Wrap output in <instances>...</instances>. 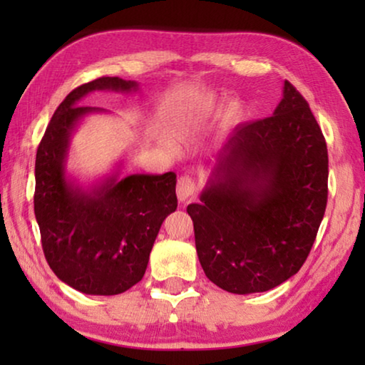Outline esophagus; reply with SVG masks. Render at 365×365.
<instances>
[{
  "instance_id": "esophagus-1",
  "label": "esophagus",
  "mask_w": 365,
  "mask_h": 365,
  "mask_svg": "<svg viewBox=\"0 0 365 365\" xmlns=\"http://www.w3.org/2000/svg\"><path fill=\"white\" fill-rule=\"evenodd\" d=\"M195 190H196V183H195V180L190 175H183V177L178 178V182H177V196H178V200H180L182 202L187 201L188 197L193 196Z\"/></svg>"
}]
</instances>
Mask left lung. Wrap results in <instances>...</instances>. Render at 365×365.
Segmentation results:
<instances>
[{"mask_svg": "<svg viewBox=\"0 0 365 365\" xmlns=\"http://www.w3.org/2000/svg\"><path fill=\"white\" fill-rule=\"evenodd\" d=\"M329 196V153L307 101L285 80L274 115L235 128L187 212L209 280L235 294L267 292L298 272Z\"/></svg>", "mask_w": 365, "mask_h": 365, "instance_id": "1", "label": "left lung"}]
</instances>
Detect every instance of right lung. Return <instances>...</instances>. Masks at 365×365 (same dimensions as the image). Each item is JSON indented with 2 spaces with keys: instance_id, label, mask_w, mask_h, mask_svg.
Returning a JSON list of instances; mask_svg holds the SVG:
<instances>
[{
  "instance_id": "add662e5",
  "label": "right lung",
  "mask_w": 365,
  "mask_h": 365,
  "mask_svg": "<svg viewBox=\"0 0 365 365\" xmlns=\"http://www.w3.org/2000/svg\"><path fill=\"white\" fill-rule=\"evenodd\" d=\"M138 83L100 77L72 90L49 120L36 150L34 207L41 246L59 280L85 294L127 292L143 279L164 219L177 209V175H113L91 190L66 177L71 133L100 108L80 106L90 91L137 90Z\"/></svg>"
}]
</instances>
